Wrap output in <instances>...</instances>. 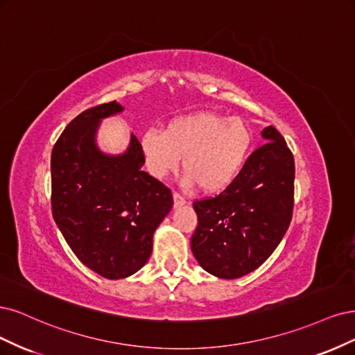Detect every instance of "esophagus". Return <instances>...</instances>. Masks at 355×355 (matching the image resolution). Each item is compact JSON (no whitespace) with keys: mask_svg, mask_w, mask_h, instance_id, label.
I'll list each match as a JSON object with an SVG mask.
<instances>
[{"mask_svg":"<svg viewBox=\"0 0 355 355\" xmlns=\"http://www.w3.org/2000/svg\"><path fill=\"white\" fill-rule=\"evenodd\" d=\"M186 202H187V200H186L184 198H182L180 193H177V191L174 193V207H175V208H181V207H184Z\"/></svg>","mask_w":355,"mask_h":355,"instance_id":"obj_1","label":"esophagus"}]
</instances>
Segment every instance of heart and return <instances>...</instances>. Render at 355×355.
I'll return each instance as SVG.
<instances>
[{
    "label": "heart",
    "instance_id": "obj_1",
    "mask_svg": "<svg viewBox=\"0 0 355 355\" xmlns=\"http://www.w3.org/2000/svg\"><path fill=\"white\" fill-rule=\"evenodd\" d=\"M252 140V130L242 118L198 112L173 119L165 131H146L141 152L155 178L175 173L182 157L187 184L196 182L205 193H218L240 174Z\"/></svg>",
    "mask_w": 355,
    "mask_h": 355
}]
</instances>
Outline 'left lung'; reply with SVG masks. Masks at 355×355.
I'll list each match as a JSON object with an SVG mask.
<instances>
[{"instance_id":"obj_1","label":"left lung","mask_w":355,"mask_h":355,"mask_svg":"<svg viewBox=\"0 0 355 355\" xmlns=\"http://www.w3.org/2000/svg\"><path fill=\"white\" fill-rule=\"evenodd\" d=\"M262 137L267 143L250 153L230 186L193 202V255L220 279L242 277L264 264L292 220L293 155L274 127L264 128Z\"/></svg>"}]
</instances>
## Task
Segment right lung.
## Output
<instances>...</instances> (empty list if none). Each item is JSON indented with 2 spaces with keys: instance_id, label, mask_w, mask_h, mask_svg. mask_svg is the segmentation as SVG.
<instances>
[{
  "instance_id": "obj_1",
  "label": "right lung",
  "mask_w": 355,
  "mask_h": 355,
  "mask_svg": "<svg viewBox=\"0 0 355 355\" xmlns=\"http://www.w3.org/2000/svg\"><path fill=\"white\" fill-rule=\"evenodd\" d=\"M116 101L72 119L51 152V211L72 252L89 270L116 280L139 271L153 249V233L173 208V193L141 171L137 137L119 156L96 146L100 119L122 112Z\"/></svg>"
}]
</instances>
